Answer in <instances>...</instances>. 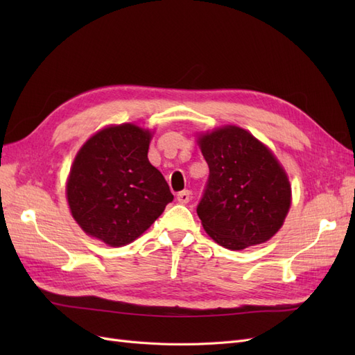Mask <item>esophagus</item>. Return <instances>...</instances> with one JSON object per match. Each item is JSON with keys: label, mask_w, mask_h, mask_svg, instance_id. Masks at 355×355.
<instances>
[{"label": "esophagus", "mask_w": 355, "mask_h": 355, "mask_svg": "<svg viewBox=\"0 0 355 355\" xmlns=\"http://www.w3.org/2000/svg\"><path fill=\"white\" fill-rule=\"evenodd\" d=\"M189 200H191V191H188V189L180 191L178 194V201L180 204H187V202H189Z\"/></svg>", "instance_id": "esophagus-1"}]
</instances>
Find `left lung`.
Instances as JSON below:
<instances>
[{"mask_svg":"<svg viewBox=\"0 0 355 355\" xmlns=\"http://www.w3.org/2000/svg\"><path fill=\"white\" fill-rule=\"evenodd\" d=\"M198 144L210 171L197 206L204 230L231 250L270 240L282 228L292 196L277 158L235 125L202 135Z\"/></svg>","mask_w":355,"mask_h":355,"instance_id":"obj_1","label":"left lung"}]
</instances>
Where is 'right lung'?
<instances>
[{"mask_svg":"<svg viewBox=\"0 0 355 355\" xmlns=\"http://www.w3.org/2000/svg\"><path fill=\"white\" fill-rule=\"evenodd\" d=\"M151 133L135 124L103 128L73 159L67 196L73 219L112 247L142 235L173 194L148 159Z\"/></svg>","mask_w":355,"mask_h":355,"instance_id":"add662e5","label":"right lung"}]
</instances>
